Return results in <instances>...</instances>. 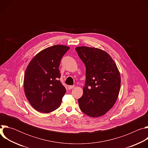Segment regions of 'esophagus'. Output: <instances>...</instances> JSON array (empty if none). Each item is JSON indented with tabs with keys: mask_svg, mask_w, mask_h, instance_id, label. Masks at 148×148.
<instances>
[{
	"mask_svg": "<svg viewBox=\"0 0 148 148\" xmlns=\"http://www.w3.org/2000/svg\"><path fill=\"white\" fill-rule=\"evenodd\" d=\"M68 88H69V90H72V89H73V88H75V86H69L68 87Z\"/></svg>",
	"mask_w": 148,
	"mask_h": 148,
	"instance_id": "34e87169",
	"label": "esophagus"
}]
</instances>
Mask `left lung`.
<instances>
[{
    "instance_id": "obj_1",
    "label": "left lung",
    "mask_w": 148,
    "mask_h": 148,
    "mask_svg": "<svg viewBox=\"0 0 148 148\" xmlns=\"http://www.w3.org/2000/svg\"><path fill=\"white\" fill-rule=\"evenodd\" d=\"M79 57L86 67L83 94L78 99L81 110L97 118L108 112L116 102L121 87V75L115 62L103 50L77 47Z\"/></svg>"
}]
</instances>
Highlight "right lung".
<instances>
[{
	"mask_svg": "<svg viewBox=\"0 0 148 148\" xmlns=\"http://www.w3.org/2000/svg\"><path fill=\"white\" fill-rule=\"evenodd\" d=\"M70 49L54 45L38 53L30 61L24 76V90L36 111L50 113L60 107L66 90L61 83L58 69L61 58Z\"/></svg>",
	"mask_w": 148,
	"mask_h": 148,
	"instance_id": "add662e5",
	"label": "right lung"
}]
</instances>
